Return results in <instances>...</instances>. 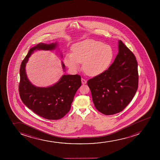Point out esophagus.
I'll use <instances>...</instances> for the list:
<instances>
[{
  "mask_svg": "<svg viewBox=\"0 0 160 160\" xmlns=\"http://www.w3.org/2000/svg\"><path fill=\"white\" fill-rule=\"evenodd\" d=\"M82 83L83 84H86L87 83V80H85V79H84V78H82Z\"/></svg>",
  "mask_w": 160,
  "mask_h": 160,
  "instance_id": "obj_1",
  "label": "esophagus"
}]
</instances>
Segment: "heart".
I'll return each instance as SVG.
<instances>
[{
    "mask_svg": "<svg viewBox=\"0 0 160 160\" xmlns=\"http://www.w3.org/2000/svg\"><path fill=\"white\" fill-rule=\"evenodd\" d=\"M72 53L67 54L64 63L72 70L79 69L83 63V69L90 76L99 75L108 68L114 58L111 46L99 41L87 39L75 44Z\"/></svg>",
    "mask_w": 160,
    "mask_h": 160,
    "instance_id": "obj_1",
    "label": "heart"
}]
</instances>
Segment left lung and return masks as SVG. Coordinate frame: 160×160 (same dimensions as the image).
Wrapping results in <instances>:
<instances>
[{
	"label": "left lung",
	"instance_id": "obj_1",
	"mask_svg": "<svg viewBox=\"0 0 160 160\" xmlns=\"http://www.w3.org/2000/svg\"><path fill=\"white\" fill-rule=\"evenodd\" d=\"M87 83L98 111L106 115L121 112L138 89V63L135 56L119 40L118 53L114 62Z\"/></svg>",
	"mask_w": 160,
	"mask_h": 160
}]
</instances>
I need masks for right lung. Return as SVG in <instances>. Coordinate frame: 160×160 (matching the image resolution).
I'll list each match as a JSON object with an SVG mask.
<instances>
[{
    "mask_svg": "<svg viewBox=\"0 0 160 160\" xmlns=\"http://www.w3.org/2000/svg\"><path fill=\"white\" fill-rule=\"evenodd\" d=\"M57 42L39 43L30 48L21 64L20 81L18 91L24 105L39 116L48 119H59L70 110L76 92L82 85L81 76L63 75L57 83L46 88L37 87L31 84L26 72V63L36 50H54ZM62 56V55H61ZM63 69L65 66L62 62Z\"/></svg>",
    "mask_w": 160,
    "mask_h": 160,
    "instance_id": "obj_1",
    "label": "right lung"
}]
</instances>
